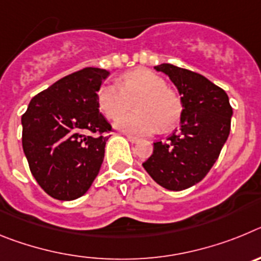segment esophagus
<instances>
[{"label":"esophagus","mask_w":261,"mask_h":261,"mask_svg":"<svg viewBox=\"0 0 261 261\" xmlns=\"http://www.w3.org/2000/svg\"><path fill=\"white\" fill-rule=\"evenodd\" d=\"M126 138H128V141L132 142V144H136V142H138V138L137 137H133V136L126 135Z\"/></svg>","instance_id":"1"}]
</instances>
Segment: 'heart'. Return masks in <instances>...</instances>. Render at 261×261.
Instances as JSON below:
<instances>
[{
    "instance_id": "1",
    "label": "heart",
    "mask_w": 261,
    "mask_h": 261,
    "mask_svg": "<svg viewBox=\"0 0 261 261\" xmlns=\"http://www.w3.org/2000/svg\"><path fill=\"white\" fill-rule=\"evenodd\" d=\"M138 99L139 110L123 115ZM99 110L110 119H116L115 126L132 136L153 135L161 126L170 129L179 121L180 100L167 89L165 80L149 69L138 68L123 75L121 85L108 82L98 91Z\"/></svg>"
}]
</instances>
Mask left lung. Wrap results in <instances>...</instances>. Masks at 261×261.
I'll list each match as a JSON object with an SVG mask.
<instances>
[{
  "instance_id": "1",
  "label": "left lung",
  "mask_w": 261,
  "mask_h": 261,
  "mask_svg": "<svg viewBox=\"0 0 261 261\" xmlns=\"http://www.w3.org/2000/svg\"><path fill=\"white\" fill-rule=\"evenodd\" d=\"M170 77L180 94V128L167 141L154 142L142 163L159 186L183 191L201 181L229 137L232 108L229 96L204 75L171 64L154 66Z\"/></svg>"
}]
</instances>
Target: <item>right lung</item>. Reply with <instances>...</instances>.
Listing matches in <instances>:
<instances>
[{
  "label": "right lung",
  "instance_id": "right-lung-1",
  "mask_svg": "<svg viewBox=\"0 0 261 261\" xmlns=\"http://www.w3.org/2000/svg\"><path fill=\"white\" fill-rule=\"evenodd\" d=\"M108 75L99 68L71 73L34 96L23 114V151L53 199H78L99 174L111 125L99 112L98 91Z\"/></svg>",
  "mask_w": 261,
  "mask_h": 261
}]
</instances>
